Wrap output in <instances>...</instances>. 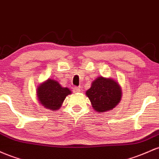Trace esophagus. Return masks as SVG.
Instances as JSON below:
<instances>
[{
	"label": "esophagus",
	"instance_id": "1",
	"mask_svg": "<svg viewBox=\"0 0 159 159\" xmlns=\"http://www.w3.org/2000/svg\"><path fill=\"white\" fill-rule=\"evenodd\" d=\"M73 92H80V89L79 88V87H77V86H75L74 89H73Z\"/></svg>",
	"mask_w": 159,
	"mask_h": 159
}]
</instances>
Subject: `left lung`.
Wrapping results in <instances>:
<instances>
[{
  "instance_id": "obj_1",
  "label": "left lung",
  "mask_w": 159,
  "mask_h": 159,
  "mask_svg": "<svg viewBox=\"0 0 159 159\" xmlns=\"http://www.w3.org/2000/svg\"><path fill=\"white\" fill-rule=\"evenodd\" d=\"M86 95L94 110L102 113L112 110L118 104L122 90L113 80L100 76L92 83L91 88L86 92Z\"/></svg>"
}]
</instances>
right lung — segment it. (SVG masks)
<instances>
[{
    "label": "right lung",
    "instance_id": "add662e5",
    "mask_svg": "<svg viewBox=\"0 0 159 159\" xmlns=\"http://www.w3.org/2000/svg\"><path fill=\"white\" fill-rule=\"evenodd\" d=\"M71 93L68 88H64L58 82L49 79L37 88V95L41 104L51 110L61 106L66 96Z\"/></svg>",
    "mask_w": 159,
    "mask_h": 159
}]
</instances>
